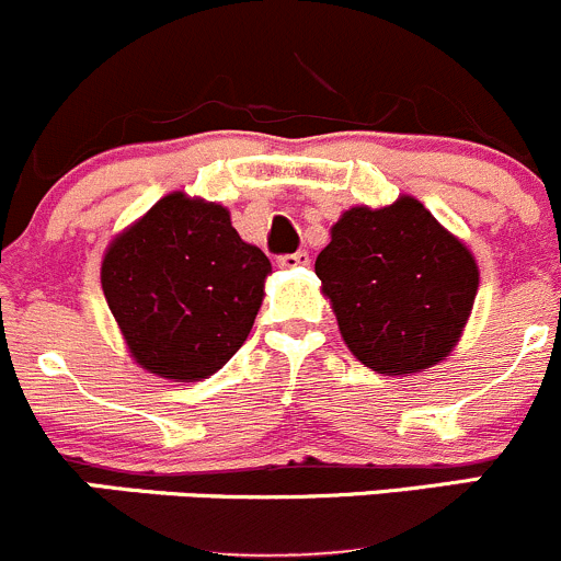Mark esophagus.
Listing matches in <instances>:
<instances>
[{
    "mask_svg": "<svg viewBox=\"0 0 561 561\" xmlns=\"http://www.w3.org/2000/svg\"><path fill=\"white\" fill-rule=\"evenodd\" d=\"M310 259H308V253L305 251H297V253H286V256H278V267H283V270H294V267H305V264H308Z\"/></svg>",
    "mask_w": 561,
    "mask_h": 561,
    "instance_id": "1",
    "label": "esophagus"
}]
</instances>
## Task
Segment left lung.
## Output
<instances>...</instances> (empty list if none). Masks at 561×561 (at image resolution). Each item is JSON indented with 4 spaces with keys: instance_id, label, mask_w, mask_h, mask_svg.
<instances>
[{
    "instance_id": "8db88e82",
    "label": "left lung",
    "mask_w": 561,
    "mask_h": 561,
    "mask_svg": "<svg viewBox=\"0 0 561 561\" xmlns=\"http://www.w3.org/2000/svg\"><path fill=\"white\" fill-rule=\"evenodd\" d=\"M316 275L346 346L385 376L417 374L447 357L480 283L469 248L412 196L343 213Z\"/></svg>"
}]
</instances>
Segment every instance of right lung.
Here are the masks:
<instances>
[{"mask_svg":"<svg viewBox=\"0 0 561 561\" xmlns=\"http://www.w3.org/2000/svg\"><path fill=\"white\" fill-rule=\"evenodd\" d=\"M270 273L220 204L171 193L111 242L100 280L136 363L198 381L245 343Z\"/></svg>","mask_w":561,"mask_h":561,"instance_id":"right-lung-1","label":"right lung"}]
</instances>
